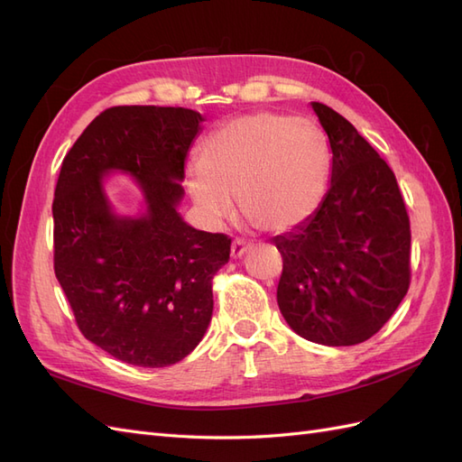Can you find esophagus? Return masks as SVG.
<instances>
[{
    "instance_id": "34e87169",
    "label": "esophagus",
    "mask_w": 462,
    "mask_h": 462,
    "mask_svg": "<svg viewBox=\"0 0 462 462\" xmlns=\"http://www.w3.org/2000/svg\"><path fill=\"white\" fill-rule=\"evenodd\" d=\"M248 248H250V245L245 239H235L233 245H231V256L233 258H241V256H245L248 253Z\"/></svg>"
}]
</instances>
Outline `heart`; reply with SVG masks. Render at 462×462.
<instances>
[{"label": "heart", "instance_id": "heart-1", "mask_svg": "<svg viewBox=\"0 0 462 462\" xmlns=\"http://www.w3.org/2000/svg\"><path fill=\"white\" fill-rule=\"evenodd\" d=\"M331 152L312 123L277 111L233 117L209 133L183 185L209 223L229 219L233 199L260 231L283 233L309 221L328 189Z\"/></svg>", "mask_w": 462, "mask_h": 462}]
</instances>
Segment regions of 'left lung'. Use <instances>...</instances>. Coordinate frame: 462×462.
Returning a JSON list of instances; mask_svg holds the SVG:
<instances>
[{"instance_id":"left-lung-1","label":"left lung","mask_w":462,"mask_h":462,"mask_svg":"<svg viewBox=\"0 0 462 462\" xmlns=\"http://www.w3.org/2000/svg\"><path fill=\"white\" fill-rule=\"evenodd\" d=\"M333 152L316 214L272 243L283 258L277 304L300 337L329 346L370 339L411 285V219L395 173L337 111L314 102Z\"/></svg>"}]
</instances>
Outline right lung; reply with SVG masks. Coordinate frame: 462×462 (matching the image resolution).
I'll list each match as a JSON object with an SVG mask.
<instances>
[{
  "label": "right lung",
  "instance_id": "add662e5",
  "mask_svg": "<svg viewBox=\"0 0 462 462\" xmlns=\"http://www.w3.org/2000/svg\"><path fill=\"white\" fill-rule=\"evenodd\" d=\"M200 123L185 107H109L67 152L55 185V277L80 333L133 366L175 365L202 341L212 279L229 260L227 235L194 229L177 214ZM111 169L137 179L146 217L110 212L101 177Z\"/></svg>",
  "mask_w": 462,
  "mask_h": 462
}]
</instances>
